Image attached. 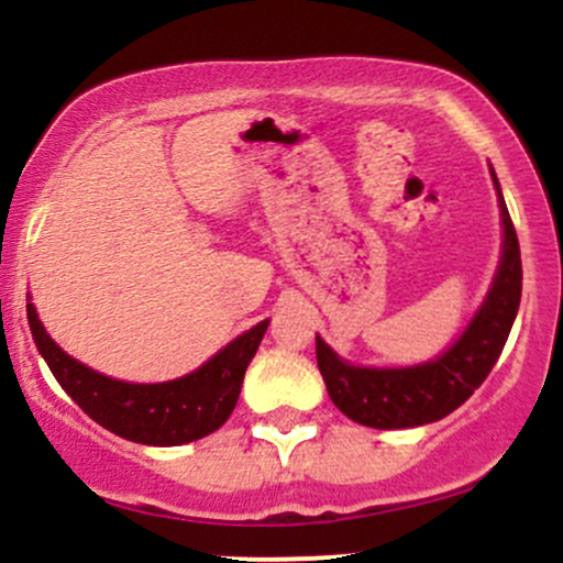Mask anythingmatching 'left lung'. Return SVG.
<instances>
[{
    "label": "left lung",
    "mask_w": 563,
    "mask_h": 563,
    "mask_svg": "<svg viewBox=\"0 0 563 563\" xmlns=\"http://www.w3.org/2000/svg\"><path fill=\"white\" fill-rule=\"evenodd\" d=\"M493 174L503 219V254L487 299L448 352L412 367L349 365L318 335V367L333 405L371 429H412L450 416L489 376L521 301L519 238Z\"/></svg>",
    "instance_id": "8db88e82"
}]
</instances>
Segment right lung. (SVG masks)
<instances>
[{
	"label": "right lung",
	"instance_id": "1",
	"mask_svg": "<svg viewBox=\"0 0 563 563\" xmlns=\"http://www.w3.org/2000/svg\"><path fill=\"white\" fill-rule=\"evenodd\" d=\"M38 354L57 384L92 421L129 442L174 448L211 434L235 410L245 367L262 344L269 320L230 341L209 363L164 384H129L81 365L49 339L34 303H25Z\"/></svg>",
	"mask_w": 563,
	"mask_h": 563
}]
</instances>
